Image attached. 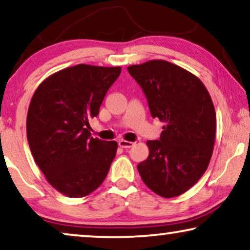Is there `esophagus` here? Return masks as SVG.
Returning <instances> with one entry per match:
<instances>
[{"mask_svg": "<svg viewBox=\"0 0 250 250\" xmlns=\"http://www.w3.org/2000/svg\"><path fill=\"white\" fill-rule=\"evenodd\" d=\"M135 143L132 141H126V140H119V146L121 148H131Z\"/></svg>", "mask_w": 250, "mask_h": 250, "instance_id": "1", "label": "esophagus"}]
</instances>
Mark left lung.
<instances>
[{"label":"left lung","mask_w":250,"mask_h":250,"mask_svg":"<svg viewBox=\"0 0 250 250\" xmlns=\"http://www.w3.org/2000/svg\"><path fill=\"white\" fill-rule=\"evenodd\" d=\"M146 95L152 118L165 124L159 140H148L149 156L138 165L144 183L166 199L183 194L202 177L213 152L217 117L199 77L154 59L128 67Z\"/></svg>","instance_id":"8db88e82"}]
</instances>
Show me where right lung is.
Masks as SVG:
<instances>
[{
	"label": "right lung",
	"mask_w": 250,
	"mask_h": 250,
	"mask_svg": "<svg viewBox=\"0 0 250 250\" xmlns=\"http://www.w3.org/2000/svg\"><path fill=\"white\" fill-rule=\"evenodd\" d=\"M120 73L119 66L80 64L54 73L33 93L27 115L30 150L62 194L84 197L106 177L118 144L91 137L89 120Z\"/></svg>",
	"instance_id": "add662e5"
}]
</instances>
